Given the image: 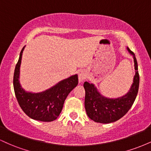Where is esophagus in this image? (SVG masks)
Instances as JSON below:
<instances>
[{
    "label": "esophagus",
    "instance_id": "34e87169",
    "mask_svg": "<svg viewBox=\"0 0 151 151\" xmlns=\"http://www.w3.org/2000/svg\"><path fill=\"white\" fill-rule=\"evenodd\" d=\"M78 77H79V82H81V81H84V79H86V73L85 71L84 70L79 71V74H78Z\"/></svg>",
    "mask_w": 151,
    "mask_h": 151
}]
</instances>
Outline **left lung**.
I'll use <instances>...</instances> for the list:
<instances>
[{"label":"left lung","mask_w":151,"mask_h":151,"mask_svg":"<svg viewBox=\"0 0 151 151\" xmlns=\"http://www.w3.org/2000/svg\"><path fill=\"white\" fill-rule=\"evenodd\" d=\"M127 50L133 56L136 74L131 89L126 95L117 99L106 98L98 92L93 84L87 81L84 83L86 112L88 116L95 122L109 124L118 121L129 111L136 99L139 87L138 63L135 54L129 47Z\"/></svg>","instance_id":"1"}]
</instances>
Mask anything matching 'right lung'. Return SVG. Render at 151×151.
Listing matches in <instances>:
<instances>
[{
  "label": "right lung",
  "mask_w": 151,
  "mask_h": 151,
  "mask_svg": "<svg viewBox=\"0 0 151 151\" xmlns=\"http://www.w3.org/2000/svg\"><path fill=\"white\" fill-rule=\"evenodd\" d=\"M24 47L20 53L13 76V86L20 108L31 119L50 122L58 119L62 110L64 102L70 92L78 84L77 74L64 79L40 93L27 92L19 82L20 67Z\"/></svg>",
  "instance_id": "1"
}]
</instances>
